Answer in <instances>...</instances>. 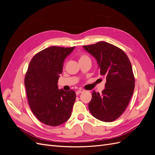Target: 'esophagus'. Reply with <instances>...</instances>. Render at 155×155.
I'll return each instance as SVG.
<instances>
[{"mask_svg":"<svg viewBox=\"0 0 155 155\" xmlns=\"http://www.w3.org/2000/svg\"><path fill=\"white\" fill-rule=\"evenodd\" d=\"M83 92H84V90H83V89H79V90L76 91V95H78V94H81Z\"/></svg>","mask_w":155,"mask_h":155,"instance_id":"obj_1","label":"esophagus"}]
</instances>
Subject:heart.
Wrapping results in <instances>:
<instances>
[{"label": "heart", "mask_w": 155, "mask_h": 155, "mask_svg": "<svg viewBox=\"0 0 155 155\" xmlns=\"http://www.w3.org/2000/svg\"><path fill=\"white\" fill-rule=\"evenodd\" d=\"M88 58L87 55H81L80 56V58H79V60L82 59H84V58Z\"/></svg>", "instance_id": "heart-1"}]
</instances>
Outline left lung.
Masks as SVG:
<instances>
[{"label": "left lung", "instance_id": "1", "mask_svg": "<svg viewBox=\"0 0 155 155\" xmlns=\"http://www.w3.org/2000/svg\"><path fill=\"white\" fill-rule=\"evenodd\" d=\"M83 46L96 59L100 75L106 78L101 94L93 91L89 110L97 120L111 122L124 113L132 97L135 83L132 65L122 50L107 42Z\"/></svg>", "mask_w": 155, "mask_h": 155}]
</instances>
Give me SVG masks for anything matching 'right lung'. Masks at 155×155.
<instances>
[{"mask_svg": "<svg viewBox=\"0 0 155 155\" xmlns=\"http://www.w3.org/2000/svg\"><path fill=\"white\" fill-rule=\"evenodd\" d=\"M75 46H50L36 54L25 77L28 101L33 113L42 123L58 126L70 118L76 100L73 90H59L58 82L63 62Z\"/></svg>", "mask_w": 155, "mask_h": 155, "instance_id": "obj_1", "label": "right lung"}]
</instances>
